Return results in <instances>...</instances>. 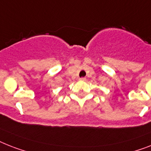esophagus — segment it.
<instances>
[{"label":"esophagus","instance_id":"34e87169","mask_svg":"<svg viewBox=\"0 0 151 151\" xmlns=\"http://www.w3.org/2000/svg\"><path fill=\"white\" fill-rule=\"evenodd\" d=\"M80 81H86V78H80Z\"/></svg>","mask_w":151,"mask_h":151}]
</instances>
